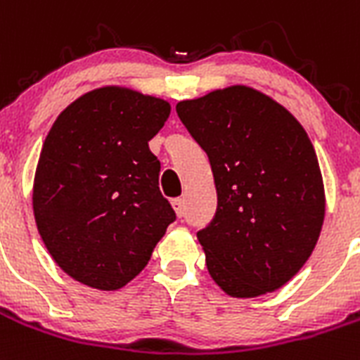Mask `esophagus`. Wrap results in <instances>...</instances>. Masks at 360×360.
<instances>
[{"instance_id":"1","label":"esophagus","mask_w":360,"mask_h":360,"mask_svg":"<svg viewBox=\"0 0 360 360\" xmlns=\"http://www.w3.org/2000/svg\"><path fill=\"white\" fill-rule=\"evenodd\" d=\"M172 206H174V212H176L177 217H183L184 215V201L183 199H172Z\"/></svg>"}]
</instances>
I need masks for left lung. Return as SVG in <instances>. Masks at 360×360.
Returning a JSON list of instances; mask_svg holds the SVG:
<instances>
[{"label": "left lung", "mask_w": 360, "mask_h": 360, "mask_svg": "<svg viewBox=\"0 0 360 360\" xmlns=\"http://www.w3.org/2000/svg\"><path fill=\"white\" fill-rule=\"evenodd\" d=\"M176 110L214 172L217 212L198 232L208 274L237 299L279 290L323 228L326 198L310 137L281 103L246 85L184 99Z\"/></svg>", "instance_id": "obj_1"}]
</instances>
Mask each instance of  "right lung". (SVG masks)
<instances>
[{"label":"right lung","mask_w":360,"mask_h":360,"mask_svg":"<svg viewBox=\"0 0 360 360\" xmlns=\"http://www.w3.org/2000/svg\"><path fill=\"white\" fill-rule=\"evenodd\" d=\"M168 115L165 99L108 85L70 103L46 134L34 219L50 257L77 283L123 288L176 221L148 148Z\"/></svg>","instance_id":"obj_1"}]
</instances>
